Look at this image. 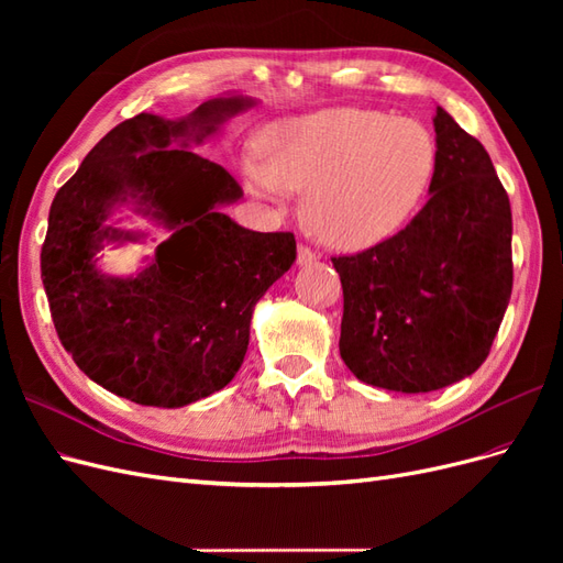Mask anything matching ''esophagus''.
Segmentation results:
<instances>
[{
    "instance_id": "obj_1",
    "label": "esophagus",
    "mask_w": 563,
    "mask_h": 563,
    "mask_svg": "<svg viewBox=\"0 0 563 563\" xmlns=\"http://www.w3.org/2000/svg\"><path fill=\"white\" fill-rule=\"evenodd\" d=\"M319 258V255L310 249V246H305V244H298V265H310V263H314Z\"/></svg>"
}]
</instances>
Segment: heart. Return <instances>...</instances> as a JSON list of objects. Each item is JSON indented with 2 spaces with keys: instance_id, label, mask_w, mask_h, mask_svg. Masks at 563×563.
<instances>
[{
  "instance_id": "b5f03b06",
  "label": "heart",
  "mask_w": 563,
  "mask_h": 563,
  "mask_svg": "<svg viewBox=\"0 0 563 563\" xmlns=\"http://www.w3.org/2000/svg\"><path fill=\"white\" fill-rule=\"evenodd\" d=\"M263 164L246 162L251 192L305 190L302 213L329 246L362 251L395 236L428 195L437 143L413 119L329 108L282 119L261 135Z\"/></svg>"
}]
</instances>
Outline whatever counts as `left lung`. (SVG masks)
<instances>
[{"mask_svg": "<svg viewBox=\"0 0 563 563\" xmlns=\"http://www.w3.org/2000/svg\"><path fill=\"white\" fill-rule=\"evenodd\" d=\"M430 199L401 232L338 255L340 356L383 389L432 391L479 368L512 296V209L484 145L437 108Z\"/></svg>", "mask_w": 563, "mask_h": 563, "instance_id": "obj_1", "label": "left lung"}]
</instances>
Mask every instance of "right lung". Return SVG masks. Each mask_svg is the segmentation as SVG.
<instances>
[{
	"mask_svg": "<svg viewBox=\"0 0 563 563\" xmlns=\"http://www.w3.org/2000/svg\"><path fill=\"white\" fill-rule=\"evenodd\" d=\"M251 106L230 96L178 122L135 114L51 203L42 282L54 327L75 364L117 397L178 408L223 389L244 362L255 302L296 261L294 232H253L220 211L244 195L240 183L187 150ZM124 200L173 236L139 278L119 280L92 255L103 241L137 239L104 225Z\"/></svg>",
	"mask_w": 563,
	"mask_h": 563,
	"instance_id": "right-lung-1",
	"label": "right lung"
}]
</instances>
